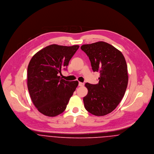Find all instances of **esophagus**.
Here are the masks:
<instances>
[{"label":"esophagus","instance_id":"34e87169","mask_svg":"<svg viewBox=\"0 0 154 154\" xmlns=\"http://www.w3.org/2000/svg\"><path fill=\"white\" fill-rule=\"evenodd\" d=\"M84 85V83H82V82H79V87H83Z\"/></svg>","mask_w":154,"mask_h":154}]
</instances>
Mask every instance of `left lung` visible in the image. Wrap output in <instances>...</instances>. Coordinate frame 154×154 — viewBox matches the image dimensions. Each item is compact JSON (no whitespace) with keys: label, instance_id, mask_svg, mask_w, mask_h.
Instances as JSON below:
<instances>
[{"label":"left lung","instance_id":"obj_1","mask_svg":"<svg viewBox=\"0 0 154 154\" xmlns=\"http://www.w3.org/2000/svg\"><path fill=\"white\" fill-rule=\"evenodd\" d=\"M81 48L89 57L93 71L100 73L98 84H85V108L97 116L107 115L119 105L128 87L126 60L120 51L104 42L84 44Z\"/></svg>","mask_w":154,"mask_h":154}]
</instances>
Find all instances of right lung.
Masks as SVG:
<instances>
[{"label":"right lung","instance_id":"add662e5","mask_svg":"<svg viewBox=\"0 0 154 154\" xmlns=\"http://www.w3.org/2000/svg\"><path fill=\"white\" fill-rule=\"evenodd\" d=\"M79 46L51 44L31 58L27 70V86L31 100L41 113L54 117L62 113L78 81H67L59 76Z\"/></svg>","mask_w":154,"mask_h":154}]
</instances>
